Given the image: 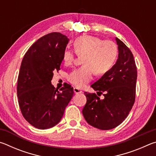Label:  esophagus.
Instances as JSON below:
<instances>
[{"label": "esophagus", "instance_id": "34e87169", "mask_svg": "<svg viewBox=\"0 0 156 156\" xmlns=\"http://www.w3.org/2000/svg\"><path fill=\"white\" fill-rule=\"evenodd\" d=\"M73 91H74L75 94H80V93H82V90H80V89H79L77 87H74L73 88Z\"/></svg>", "mask_w": 156, "mask_h": 156}]
</instances>
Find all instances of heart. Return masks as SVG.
Here are the masks:
<instances>
[{
	"label": "heart",
	"instance_id": "b5f03b06",
	"mask_svg": "<svg viewBox=\"0 0 156 156\" xmlns=\"http://www.w3.org/2000/svg\"><path fill=\"white\" fill-rule=\"evenodd\" d=\"M73 47L78 56H83L82 62L84 65L68 76V80L77 87H82L91 81L94 72L100 76L109 72L115 64L118 54V47L114 42L91 35L78 37L73 42ZM76 54L70 49L65 50L62 60L66 65L72 64Z\"/></svg>",
	"mask_w": 156,
	"mask_h": 156
}]
</instances>
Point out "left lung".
<instances>
[{
  "label": "left lung",
  "instance_id": "left-lung-1",
  "mask_svg": "<svg viewBox=\"0 0 156 156\" xmlns=\"http://www.w3.org/2000/svg\"><path fill=\"white\" fill-rule=\"evenodd\" d=\"M118 58L109 72L91 84L95 91L105 94L100 100L95 93L84 92L87 102L83 109L89 125L109 130L120 125L135 102L137 67L133 54L126 44L115 38Z\"/></svg>",
  "mask_w": 156,
  "mask_h": 156
}]
</instances>
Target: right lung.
Here are the masks:
<instances>
[{
    "instance_id": "obj_1",
    "label": "right lung",
    "mask_w": 156,
    "mask_h": 156,
    "mask_svg": "<svg viewBox=\"0 0 156 156\" xmlns=\"http://www.w3.org/2000/svg\"><path fill=\"white\" fill-rule=\"evenodd\" d=\"M69 43L63 34L52 32L36 41L25 54L18 77L17 94L21 113L27 122L40 129L58 123L73 95L66 83L56 89L51 83L58 72Z\"/></svg>"
}]
</instances>
